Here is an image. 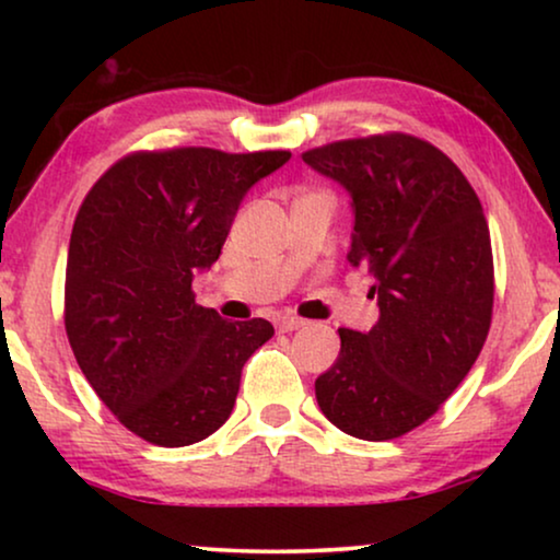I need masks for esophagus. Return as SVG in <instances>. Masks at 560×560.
I'll use <instances>...</instances> for the list:
<instances>
[{
    "instance_id": "1",
    "label": "esophagus",
    "mask_w": 560,
    "mask_h": 560,
    "mask_svg": "<svg viewBox=\"0 0 560 560\" xmlns=\"http://www.w3.org/2000/svg\"><path fill=\"white\" fill-rule=\"evenodd\" d=\"M275 326H278V331L290 334V331H298V328L305 326V320L298 316H280L278 320H275Z\"/></svg>"
}]
</instances>
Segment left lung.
Listing matches in <instances>:
<instances>
[{
  "instance_id": "8db88e82",
  "label": "left lung",
  "mask_w": 560,
  "mask_h": 560,
  "mask_svg": "<svg viewBox=\"0 0 560 560\" xmlns=\"http://www.w3.org/2000/svg\"><path fill=\"white\" fill-rule=\"evenodd\" d=\"M303 160L349 190V262L370 270L380 305L372 331L339 328V359L316 380L318 408L354 439H400L448 400L487 341L485 211L454 160L405 132L339 140Z\"/></svg>"
}]
</instances>
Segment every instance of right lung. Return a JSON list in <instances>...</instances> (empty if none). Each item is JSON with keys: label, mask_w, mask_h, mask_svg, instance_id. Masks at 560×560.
Instances as JSON below:
<instances>
[{"label": "right lung", "mask_w": 560, "mask_h": 560, "mask_svg": "<svg viewBox=\"0 0 560 560\" xmlns=\"http://www.w3.org/2000/svg\"><path fill=\"white\" fill-rule=\"evenodd\" d=\"M288 150H140L117 160L75 213L66 262V334L121 425L190 446L232 416L242 366L270 320H224L196 303V270L221 255L242 198Z\"/></svg>", "instance_id": "right-lung-1"}]
</instances>
